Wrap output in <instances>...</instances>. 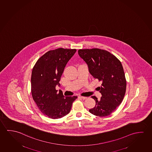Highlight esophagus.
Segmentation results:
<instances>
[{"label": "esophagus", "instance_id": "esophagus-1", "mask_svg": "<svg viewBox=\"0 0 152 152\" xmlns=\"http://www.w3.org/2000/svg\"><path fill=\"white\" fill-rule=\"evenodd\" d=\"M80 97L83 99H86L87 98L86 97H84V96H80Z\"/></svg>", "mask_w": 152, "mask_h": 152}]
</instances>
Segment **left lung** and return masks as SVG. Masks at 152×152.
<instances>
[{
    "label": "left lung",
    "instance_id": "8db88e82",
    "mask_svg": "<svg viewBox=\"0 0 152 152\" xmlns=\"http://www.w3.org/2000/svg\"><path fill=\"white\" fill-rule=\"evenodd\" d=\"M78 53L87 64L91 74L102 83L99 87L101 99L91 96L96 105L89 112L99 117L108 116L121 104L126 92V80L121 62L104 49H79Z\"/></svg>",
    "mask_w": 152,
    "mask_h": 152
}]
</instances>
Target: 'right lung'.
<instances>
[{
    "instance_id": "1",
    "label": "right lung",
    "mask_w": 152,
    "mask_h": 152,
    "mask_svg": "<svg viewBox=\"0 0 152 152\" xmlns=\"http://www.w3.org/2000/svg\"><path fill=\"white\" fill-rule=\"evenodd\" d=\"M76 51V49L59 48L47 51L38 59L31 76V91L34 101L41 112L52 119H58L70 112L77 96H64L57 93L56 85L64 68Z\"/></svg>"
}]
</instances>
